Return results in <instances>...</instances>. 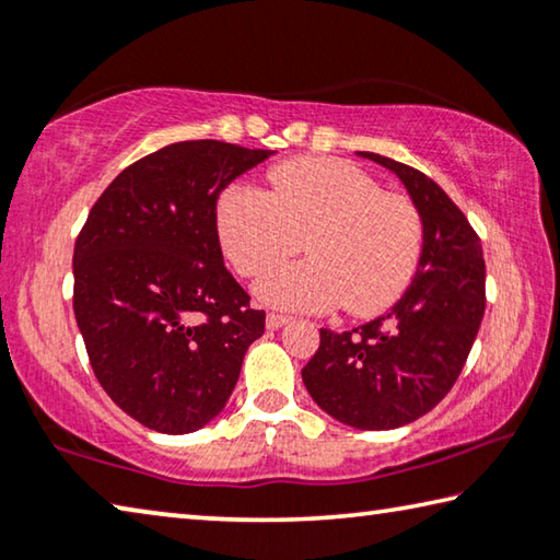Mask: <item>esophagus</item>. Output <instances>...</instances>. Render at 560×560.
Masks as SVG:
<instances>
[{
  "label": "esophagus",
  "mask_w": 560,
  "mask_h": 560,
  "mask_svg": "<svg viewBox=\"0 0 560 560\" xmlns=\"http://www.w3.org/2000/svg\"><path fill=\"white\" fill-rule=\"evenodd\" d=\"M289 324V316L287 314H277V311H269L267 314V328H281V326H287Z\"/></svg>",
  "instance_id": "esophagus-1"
}]
</instances>
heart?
<instances>
[{"label":"heart","instance_id":"b5f03b06","mask_svg":"<svg viewBox=\"0 0 560 560\" xmlns=\"http://www.w3.org/2000/svg\"><path fill=\"white\" fill-rule=\"evenodd\" d=\"M222 249L242 277H261L301 249L308 259L273 269L259 296L277 306L353 316L381 314L410 287L424 222L407 195L385 192L334 158H299L271 170V189L230 185L217 200Z\"/></svg>","mask_w":560,"mask_h":560}]
</instances>
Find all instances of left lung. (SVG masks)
Instances as JSON below:
<instances>
[{"label": "left lung", "mask_w": 560, "mask_h": 560, "mask_svg": "<svg viewBox=\"0 0 560 560\" xmlns=\"http://www.w3.org/2000/svg\"><path fill=\"white\" fill-rule=\"evenodd\" d=\"M402 179L424 222L422 259L402 299L353 330L320 328L301 377L320 410L358 430H395L430 412L457 383L487 306L481 240L420 170L358 153Z\"/></svg>", "instance_id": "left-lung-1"}]
</instances>
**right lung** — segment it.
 <instances>
[{"mask_svg": "<svg viewBox=\"0 0 560 560\" xmlns=\"http://www.w3.org/2000/svg\"><path fill=\"white\" fill-rule=\"evenodd\" d=\"M271 150L185 140L128 165L73 249V314L93 373L132 420L205 428L240 381L267 314L224 267L217 200Z\"/></svg>", "mask_w": 560, "mask_h": 560, "instance_id": "obj_1", "label": "right lung"}]
</instances>
